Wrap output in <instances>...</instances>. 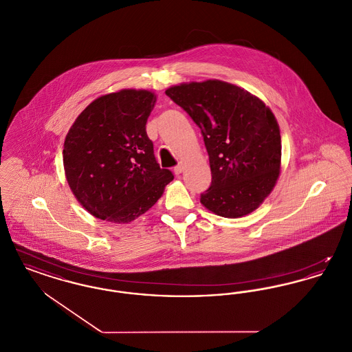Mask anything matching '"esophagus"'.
<instances>
[{
	"label": "esophagus",
	"instance_id": "1",
	"mask_svg": "<svg viewBox=\"0 0 352 352\" xmlns=\"http://www.w3.org/2000/svg\"><path fill=\"white\" fill-rule=\"evenodd\" d=\"M184 170V166L182 164H179V165H177L175 168H174V173H175V175H179V174H182V171Z\"/></svg>",
	"mask_w": 352,
	"mask_h": 352
}]
</instances>
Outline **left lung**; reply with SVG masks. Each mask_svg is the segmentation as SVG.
<instances>
[{
	"label": "left lung",
	"mask_w": 352,
	"mask_h": 352,
	"mask_svg": "<svg viewBox=\"0 0 352 352\" xmlns=\"http://www.w3.org/2000/svg\"><path fill=\"white\" fill-rule=\"evenodd\" d=\"M166 95L201 128L212 174L201 204L224 218L251 214L280 175L281 135L272 111L221 80L174 85Z\"/></svg>",
	"instance_id": "8db88e82"
}]
</instances>
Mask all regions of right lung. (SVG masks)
Wrapping results in <instances>:
<instances>
[{"mask_svg": "<svg viewBox=\"0 0 352 352\" xmlns=\"http://www.w3.org/2000/svg\"><path fill=\"white\" fill-rule=\"evenodd\" d=\"M155 95L121 89L92 101L68 131L63 149L74 195L95 218L131 223L155 204L174 179L161 168L146 134Z\"/></svg>", "mask_w": 352, "mask_h": 352, "instance_id": "right-lung-1", "label": "right lung"}]
</instances>
